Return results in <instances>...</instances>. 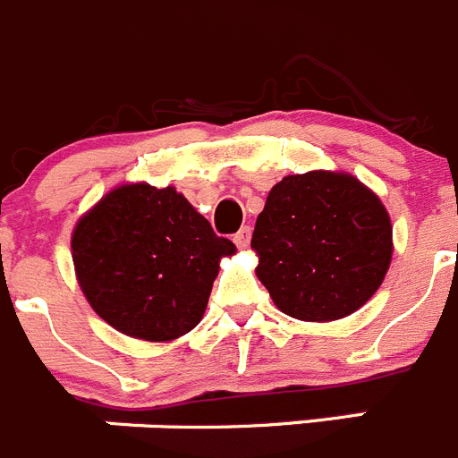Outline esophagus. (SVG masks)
<instances>
[{
  "label": "esophagus",
  "instance_id": "esophagus-1",
  "mask_svg": "<svg viewBox=\"0 0 458 458\" xmlns=\"http://www.w3.org/2000/svg\"><path fill=\"white\" fill-rule=\"evenodd\" d=\"M250 238H251V229L250 226H242L241 232L233 236V242H236V247H241V250H245L247 245H250Z\"/></svg>",
  "mask_w": 458,
  "mask_h": 458
}]
</instances>
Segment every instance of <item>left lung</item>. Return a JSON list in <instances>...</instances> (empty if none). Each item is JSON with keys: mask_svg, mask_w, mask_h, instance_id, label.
<instances>
[{"mask_svg": "<svg viewBox=\"0 0 458 458\" xmlns=\"http://www.w3.org/2000/svg\"><path fill=\"white\" fill-rule=\"evenodd\" d=\"M251 250L259 281L281 313L341 320L379 291L391 267V216L350 172L288 174L267 192Z\"/></svg>", "mask_w": 458, "mask_h": 458, "instance_id": "obj_1", "label": "left lung"}]
</instances>
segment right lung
<instances>
[{
  "instance_id": "add662e5",
  "label": "right lung",
  "mask_w": 458,
  "mask_h": 458,
  "mask_svg": "<svg viewBox=\"0 0 458 458\" xmlns=\"http://www.w3.org/2000/svg\"><path fill=\"white\" fill-rule=\"evenodd\" d=\"M236 245L174 186L123 183L79 217L72 261L92 311L120 334L170 343L199 325Z\"/></svg>"
}]
</instances>
